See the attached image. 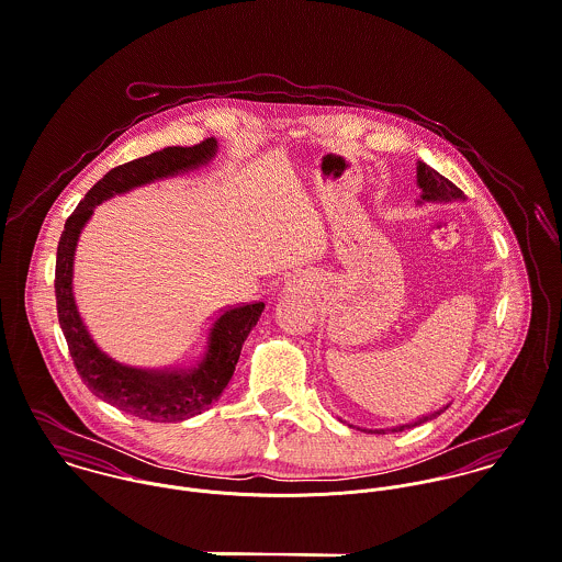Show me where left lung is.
<instances>
[{
    "label": "left lung",
    "mask_w": 562,
    "mask_h": 562,
    "mask_svg": "<svg viewBox=\"0 0 562 562\" xmlns=\"http://www.w3.org/2000/svg\"><path fill=\"white\" fill-rule=\"evenodd\" d=\"M417 186H419V190H422V194H419V205L422 203H448V201H465V194L452 183V181H448L443 175H439L435 168H430L428 164H424V161H417ZM446 411V406L443 408H439V411H435V413H430V415H424V417H419V419H415V422H411V424H402V426H396V428H392V432H402V430H406V428H413V426H419V424H424V422H428V419H432V417H437V415H441ZM374 432H379V435H385V430H374Z\"/></svg>",
    "instance_id": "left-lung-1"
}]
</instances>
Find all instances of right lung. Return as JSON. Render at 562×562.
Listing matches in <instances>:
<instances>
[{
	"instance_id": "add662e5",
	"label": "right lung",
	"mask_w": 562,
	"mask_h": 562,
	"mask_svg": "<svg viewBox=\"0 0 562 562\" xmlns=\"http://www.w3.org/2000/svg\"><path fill=\"white\" fill-rule=\"evenodd\" d=\"M218 140L194 147H166L151 156L127 161L103 175L69 216L58 241L56 301L58 322L86 387L103 402L149 422H183L218 401L229 385L241 344L257 324L263 303L232 307L207 328L201 348L175 368H140L105 352L81 318L74 294V261L81 229L103 201L158 179L196 170L216 158Z\"/></svg>"
}]
</instances>
